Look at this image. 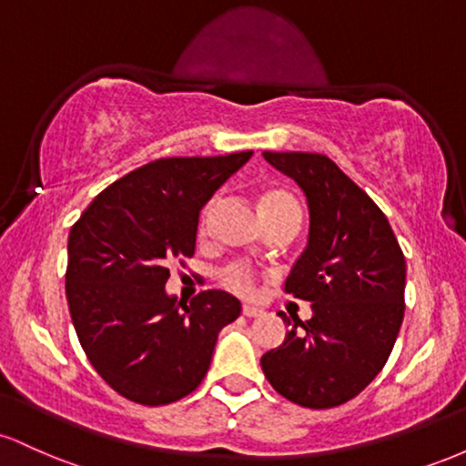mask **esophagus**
<instances>
[{"label":"esophagus","instance_id":"esophagus-1","mask_svg":"<svg viewBox=\"0 0 466 466\" xmlns=\"http://www.w3.org/2000/svg\"><path fill=\"white\" fill-rule=\"evenodd\" d=\"M263 313V309L254 307V304H243V315H248V318H260Z\"/></svg>","mask_w":466,"mask_h":466}]
</instances>
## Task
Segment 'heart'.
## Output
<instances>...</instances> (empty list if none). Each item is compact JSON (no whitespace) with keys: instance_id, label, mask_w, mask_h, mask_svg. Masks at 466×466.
<instances>
[{"instance_id":"b5f03b06","label":"heart","mask_w":466,"mask_h":466,"mask_svg":"<svg viewBox=\"0 0 466 466\" xmlns=\"http://www.w3.org/2000/svg\"><path fill=\"white\" fill-rule=\"evenodd\" d=\"M212 208H215V199L208 201L206 208L201 210V228L208 226ZM260 212H263L265 218H271L278 215H285V212H300V206H298V201L293 199L287 190L274 188L260 195ZM223 285L232 289L234 293H240V296H251L256 289L254 271H251L248 265H229L228 269L223 271Z\"/></svg>"}]
</instances>
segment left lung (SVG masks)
<instances>
[{
	"instance_id": "left-lung-1",
	"label": "left lung",
	"mask_w": 466,
	"mask_h": 466,
	"mask_svg": "<svg viewBox=\"0 0 466 466\" xmlns=\"http://www.w3.org/2000/svg\"><path fill=\"white\" fill-rule=\"evenodd\" d=\"M263 157L300 186L309 240L285 282L311 302L260 366L278 394L311 410L355 399L386 366L405 313V256L379 206L319 153Z\"/></svg>"
}]
</instances>
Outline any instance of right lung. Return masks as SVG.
<instances>
[{"instance_id": "right-lung-1", "label": "right lung", "mask_w": 466, "mask_h": 466, "mask_svg": "<svg viewBox=\"0 0 466 466\" xmlns=\"http://www.w3.org/2000/svg\"><path fill=\"white\" fill-rule=\"evenodd\" d=\"M251 157H164L114 181L69 229L66 296L96 372L125 399L168 405L210 368L240 302L208 289L190 304L166 293L168 265L195 254L201 208Z\"/></svg>"}]
</instances>
